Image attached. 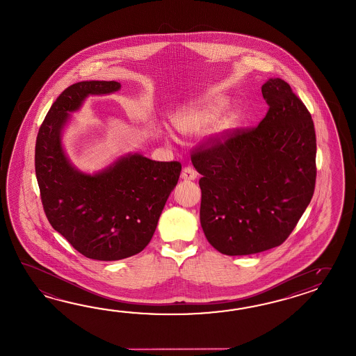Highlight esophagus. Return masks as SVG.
<instances>
[{"mask_svg":"<svg viewBox=\"0 0 356 356\" xmlns=\"http://www.w3.org/2000/svg\"><path fill=\"white\" fill-rule=\"evenodd\" d=\"M181 178H182L183 181H195L197 178V173L191 166H186L182 170Z\"/></svg>","mask_w":356,"mask_h":356,"instance_id":"1","label":"esophagus"}]
</instances>
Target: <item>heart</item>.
<instances>
[{"label": "heart", "mask_w": 356, "mask_h": 356, "mask_svg": "<svg viewBox=\"0 0 356 356\" xmlns=\"http://www.w3.org/2000/svg\"><path fill=\"white\" fill-rule=\"evenodd\" d=\"M229 108V101L218 96H205L195 102H191L188 106L179 110L173 116V124L178 131L184 134H193L205 129L209 125L223 115ZM238 113L231 111L225 116L223 122L216 129V136L225 137L233 132L238 125Z\"/></svg>", "instance_id": "b5f03b06"}]
</instances>
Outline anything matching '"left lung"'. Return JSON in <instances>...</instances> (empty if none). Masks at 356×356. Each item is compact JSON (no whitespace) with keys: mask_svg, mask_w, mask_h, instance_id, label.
I'll return each instance as SVG.
<instances>
[{"mask_svg":"<svg viewBox=\"0 0 356 356\" xmlns=\"http://www.w3.org/2000/svg\"><path fill=\"white\" fill-rule=\"evenodd\" d=\"M261 93L269 110L257 127L196 149L200 222L209 243L224 255H251L282 245L314 193V123L281 78Z\"/></svg>","mask_w":356,"mask_h":356,"instance_id":"1","label":"left lung"}]
</instances>
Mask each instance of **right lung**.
<instances>
[{"instance_id": "right-lung-1", "label": "right lung", "mask_w": 356, "mask_h": 356, "mask_svg": "<svg viewBox=\"0 0 356 356\" xmlns=\"http://www.w3.org/2000/svg\"><path fill=\"white\" fill-rule=\"evenodd\" d=\"M114 81H84L52 104L35 141V175L51 225L86 257L114 261L149 245L182 165L141 154L120 156L97 173H83L67 159L63 131L70 113L92 95L120 90Z\"/></svg>"}]
</instances>
